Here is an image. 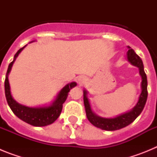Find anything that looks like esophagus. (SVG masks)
Instances as JSON below:
<instances>
[{
	"label": "esophagus",
	"instance_id": "1",
	"mask_svg": "<svg viewBox=\"0 0 157 157\" xmlns=\"http://www.w3.org/2000/svg\"><path fill=\"white\" fill-rule=\"evenodd\" d=\"M85 81H86V79L84 77H80L79 78H78V82H79L80 85H81V84H82V83H84V82Z\"/></svg>",
	"mask_w": 157,
	"mask_h": 157
}]
</instances>
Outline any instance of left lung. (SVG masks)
<instances>
[{"label": "left lung", "mask_w": 157, "mask_h": 157, "mask_svg": "<svg viewBox=\"0 0 157 157\" xmlns=\"http://www.w3.org/2000/svg\"><path fill=\"white\" fill-rule=\"evenodd\" d=\"M129 50L127 52V59L134 66L138 67L140 70V75L141 76L142 81H141V88L142 91L140 95L139 100L138 104L136 105L134 109L130 112H127L125 114L119 116L116 118H101L94 114V112L91 111L90 103L86 98V91H83V101L85 105V110L86 117L88 120L95 127L101 128L105 130H116L127 127L129 124L134 121L136 118L138 117L141 112L143 110L146 103L147 97H148V90H147V77L146 74L144 71V66L142 60L141 58L134 52L132 48L128 46Z\"/></svg>", "instance_id": "obj_1"}]
</instances>
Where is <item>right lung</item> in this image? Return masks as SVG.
Listing matches in <instances>:
<instances>
[{
	"mask_svg": "<svg viewBox=\"0 0 157 157\" xmlns=\"http://www.w3.org/2000/svg\"><path fill=\"white\" fill-rule=\"evenodd\" d=\"M24 47L18 50L14 56L13 61L11 62L8 65L5 81V91L7 102L14 114L28 124L34 126V127H44V126L49 125L54 121H56V119L59 116L61 113L62 108H63V104L64 103V101L67 98V93L70 91L72 87L75 86L76 82H73L63 87V90H61V91L58 94L57 99L51 106L42 107V108H30V107L23 106L18 104L11 95L8 76L15 59Z\"/></svg>",
	"mask_w": 157,
	"mask_h": 157,
	"instance_id": "obj_1",
	"label": "right lung"
}]
</instances>
